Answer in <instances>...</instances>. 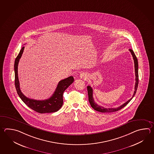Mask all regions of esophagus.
<instances>
[{
  "label": "esophagus",
  "mask_w": 154,
  "mask_h": 154,
  "mask_svg": "<svg viewBox=\"0 0 154 154\" xmlns=\"http://www.w3.org/2000/svg\"><path fill=\"white\" fill-rule=\"evenodd\" d=\"M80 77H81V78H85V77H87V74L85 73H81V74L80 75Z\"/></svg>",
  "instance_id": "34e87169"
}]
</instances>
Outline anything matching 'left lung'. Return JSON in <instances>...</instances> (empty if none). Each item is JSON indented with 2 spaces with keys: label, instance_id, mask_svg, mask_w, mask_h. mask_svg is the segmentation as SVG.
I'll return each instance as SVG.
<instances>
[{
  "label": "left lung",
  "instance_id": "1",
  "mask_svg": "<svg viewBox=\"0 0 154 154\" xmlns=\"http://www.w3.org/2000/svg\"><path fill=\"white\" fill-rule=\"evenodd\" d=\"M129 51L132 54V55L133 56V58L134 60V68H135V88L134 89L135 91H134V94L133 95V97L132 98H131L129 100L127 101L125 103L121 105L119 107H116V108H105L104 107L100 106L99 105H97L94 100V98L93 97V89L91 88V86L88 85L87 87V90H88V99H89V101L90 103V104L91 105V107L93 109H94V110L100 112H106V113H109V112H115L117 111L121 110V109H122L123 107L126 106L127 104H128L129 101L131 100L132 98L134 97L136 91L137 90L138 88V83H139V75H138V59L137 58V57L135 56V54L134 53L133 50L132 49H129Z\"/></svg>",
  "mask_w": 154,
  "mask_h": 154
}]
</instances>
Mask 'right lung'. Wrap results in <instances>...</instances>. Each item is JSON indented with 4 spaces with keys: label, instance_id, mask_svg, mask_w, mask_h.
<instances>
[{
    "label": "right lung",
    "instance_id": "obj_1",
    "mask_svg": "<svg viewBox=\"0 0 154 154\" xmlns=\"http://www.w3.org/2000/svg\"><path fill=\"white\" fill-rule=\"evenodd\" d=\"M24 48V47L21 48L19 55L16 57L14 64L15 85L17 94L27 106L38 113H51L57 112L63 106V93L74 81L73 77L72 76H69L67 79L60 81L54 94L48 99L44 100H37L26 97L20 90L17 71L19 60L22 56Z\"/></svg>",
    "mask_w": 154,
    "mask_h": 154
}]
</instances>
